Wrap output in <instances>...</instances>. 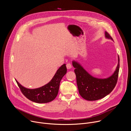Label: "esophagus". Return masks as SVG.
<instances>
[{
	"label": "esophagus",
	"mask_w": 131,
	"mask_h": 131,
	"mask_svg": "<svg viewBox=\"0 0 131 131\" xmlns=\"http://www.w3.org/2000/svg\"><path fill=\"white\" fill-rule=\"evenodd\" d=\"M66 67H67V68L68 69H71V67H72L71 64H70V63H68V64H67V65H66Z\"/></svg>",
	"instance_id": "esophagus-1"
}]
</instances>
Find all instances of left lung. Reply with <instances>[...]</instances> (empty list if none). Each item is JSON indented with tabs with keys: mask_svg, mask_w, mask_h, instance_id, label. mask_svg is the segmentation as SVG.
Here are the masks:
<instances>
[{
	"mask_svg": "<svg viewBox=\"0 0 131 131\" xmlns=\"http://www.w3.org/2000/svg\"><path fill=\"white\" fill-rule=\"evenodd\" d=\"M105 35L106 38L114 41L107 32L105 31ZM72 64L75 68L74 71L76 76L79 94L87 101H96L104 97L113 90L116 85L119 70V56L115 71L106 78H98L92 76L77 61H72Z\"/></svg>",
	"mask_w": 131,
	"mask_h": 131,
	"instance_id": "obj_1",
	"label": "left lung"
}]
</instances>
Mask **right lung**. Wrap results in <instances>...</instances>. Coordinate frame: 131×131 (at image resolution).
I'll return each instance as SVG.
<instances>
[{
    "label": "right lung",
    "instance_id": "add662e5",
    "mask_svg": "<svg viewBox=\"0 0 131 131\" xmlns=\"http://www.w3.org/2000/svg\"><path fill=\"white\" fill-rule=\"evenodd\" d=\"M67 72L66 64L62 65L56 72L51 81L46 85L36 89H27L15 79L23 95L30 101L37 103H47L57 97L61 79Z\"/></svg>",
    "mask_w": 131,
    "mask_h": 131
}]
</instances>
